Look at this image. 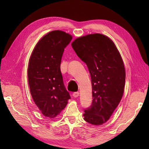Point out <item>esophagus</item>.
I'll use <instances>...</instances> for the list:
<instances>
[{"mask_svg": "<svg viewBox=\"0 0 149 149\" xmlns=\"http://www.w3.org/2000/svg\"><path fill=\"white\" fill-rule=\"evenodd\" d=\"M79 93L78 92H75L73 94V96L74 97H78L79 96Z\"/></svg>", "mask_w": 149, "mask_h": 149, "instance_id": "esophagus-1", "label": "esophagus"}]
</instances>
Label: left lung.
<instances>
[{
    "mask_svg": "<svg viewBox=\"0 0 149 149\" xmlns=\"http://www.w3.org/2000/svg\"><path fill=\"white\" fill-rule=\"evenodd\" d=\"M76 55L86 64L91 78L93 102L84 111V119L100 125L109 119L123 97L125 70L112 40L101 33L76 38L71 43Z\"/></svg>",
    "mask_w": 149,
    "mask_h": 149,
    "instance_id": "obj_1",
    "label": "left lung"
}]
</instances>
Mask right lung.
<instances>
[{
    "label": "right lung",
    "instance_id": "right-lung-1",
    "mask_svg": "<svg viewBox=\"0 0 149 149\" xmlns=\"http://www.w3.org/2000/svg\"><path fill=\"white\" fill-rule=\"evenodd\" d=\"M72 35L61 30L47 33L36 44L29 59L28 81L30 94L42 114L54 119L70 99L60 70L65 48Z\"/></svg>",
    "mask_w": 149,
    "mask_h": 149
}]
</instances>
